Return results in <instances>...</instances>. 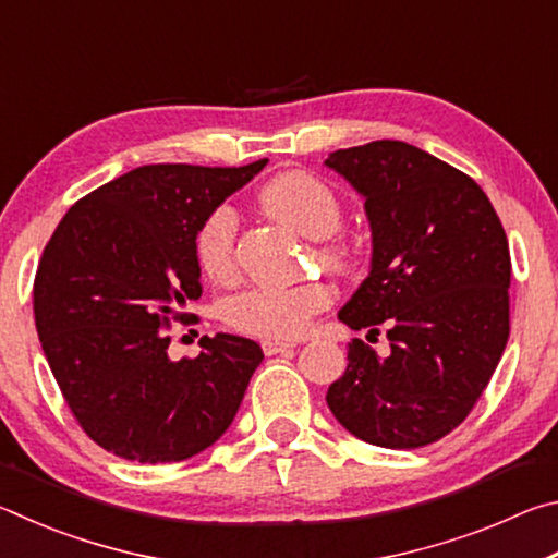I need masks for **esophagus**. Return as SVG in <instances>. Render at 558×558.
<instances>
[{
  "label": "esophagus",
  "mask_w": 558,
  "mask_h": 558,
  "mask_svg": "<svg viewBox=\"0 0 558 558\" xmlns=\"http://www.w3.org/2000/svg\"><path fill=\"white\" fill-rule=\"evenodd\" d=\"M263 347V352H266L268 356H272V354H282V352H290L292 347V342H280V339H266V342L260 344Z\"/></svg>",
  "instance_id": "34e87169"
}]
</instances>
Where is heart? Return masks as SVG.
<instances>
[{
	"label": "heart",
	"instance_id": "obj_1",
	"mask_svg": "<svg viewBox=\"0 0 558 558\" xmlns=\"http://www.w3.org/2000/svg\"><path fill=\"white\" fill-rule=\"evenodd\" d=\"M258 202L270 216L307 239H327L342 226L344 206L339 194L310 172H282L260 189ZM235 235L239 216L219 204L204 216L194 235V256L206 278L229 280L235 272ZM319 256L344 268L349 253L342 243H323ZM332 302V290L319 280L298 286H258L235 292L223 302L221 315L235 332L263 339H295Z\"/></svg>",
	"mask_w": 558,
	"mask_h": 558
}]
</instances>
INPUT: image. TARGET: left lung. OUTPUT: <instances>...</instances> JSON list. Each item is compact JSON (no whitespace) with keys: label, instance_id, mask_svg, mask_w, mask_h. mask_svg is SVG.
Wrapping results in <instances>:
<instances>
[{"label":"left lung","instance_id":"left-lung-1","mask_svg":"<svg viewBox=\"0 0 558 558\" xmlns=\"http://www.w3.org/2000/svg\"><path fill=\"white\" fill-rule=\"evenodd\" d=\"M364 196L372 272L339 319L391 354L349 344L327 391L335 418L372 446L423 448L456 430L487 389L509 337V243L465 172L401 140L337 149L325 162Z\"/></svg>","mask_w":558,"mask_h":558}]
</instances>
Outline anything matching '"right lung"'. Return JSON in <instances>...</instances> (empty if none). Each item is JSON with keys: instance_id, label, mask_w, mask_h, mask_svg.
<instances>
[{"instance_id": "obj_1", "label": "right lung", "mask_w": 558, "mask_h": 558, "mask_svg": "<svg viewBox=\"0 0 558 558\" xmlns=\"http://www.w3.org/2000/svg\"><path fill=\"white\" fill-rule=\"evenodd\" d=\"M245 167L145 165L75 202L46 243L34 319L65 403L100 448L179 462L223 436L263 362L253 339L202 337L172 362L169 327L202 298L194 235L204 216L251 182Z\"/></svg>"}]
</instances>
